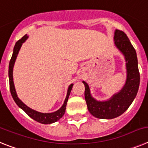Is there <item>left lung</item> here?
Wrapping results in <instances>:
<instances>
[{
    "label": "left lung",
    "mask_w": 148,
    "mask_h": 148,
    "mask_svg": "<svg viewBox=\"0 0 148 148\" xmlns=\"http://www.w3.org/2000/svg\"><path fill=\"white\" fill-rule=\"evenodd\" d=\"M115 45L125 57L127 80L120 92L115 94L106 101H97L90 93L88 85H85V99L89 112L97 119H112L122 115L127 110L138 92L140 75L136 50L130 42L127 36L121 30L115 29Z\"/></svg>",
    "instance_id": "obj_1"
}]
</instances>
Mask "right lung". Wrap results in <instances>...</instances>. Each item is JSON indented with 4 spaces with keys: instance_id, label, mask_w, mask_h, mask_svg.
Returning <instances> with one entry per match:
<instances>
[{
    "instance_id": "right-lung-1",
    "label": "right lung",
    "mask_w": 148,
    "mask_h": 148,
    "mask_svg": "<svg viewBox=\"0 0 148 148\" xmlns=\"http://www.w3.org/2000/svg\"><path fill=\"white\" fill-rule=\"evenodd\" d=\"M28 38V36L27 35L24 36L22 38L19 39L15 45V47H14L13 49V53H12V56L11 57V60L10 61V65H9V79H10V92H11V95L12 96V98L15 101V102L16 103V104L21 108L25 112L29 115L31 119H33V120L39 122L41 124H52V123H54V122L57 121L58 120H60L62 117L63 116V115L65 112V109H66V105L67 102H68V100H69V95L71 93V91L72 89L73 85L71 84L69 86L68 88V92H67L66 97L65 99V101H64L63 105L62 106V107L60 108V110H58L57 111L51 113H42L39 112H37L36 110H33L32 109H30L29 107H28L27 105H25L22 101H21L20 99L18 97L17 94L15 92V86H14V82H13V77H12V71H13V67L14 64H15V60H16V57L18 56V53L19 52V50H20L21 47L22 45V44L24 43L25 41L27 40V38Z\"/></svg>"
}]
</instances>
